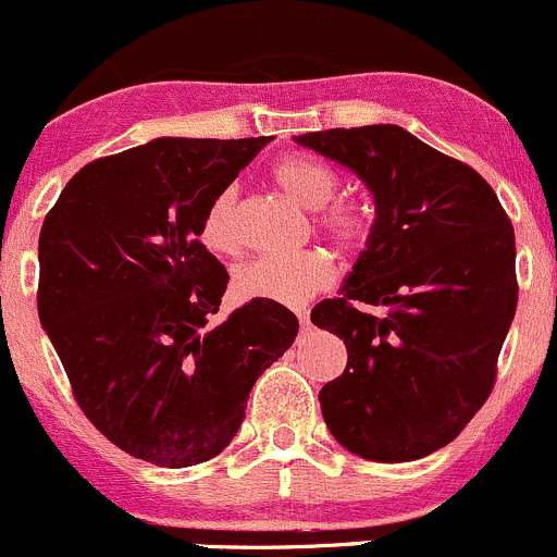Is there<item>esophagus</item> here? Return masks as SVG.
I'll return each instance as SVG.
<instances>
[{
  "label": "esophagus",
  "mask_w": 557,
  "mask_h": 557,
  "mask_svg": "<svg viewBox=\"0 0 557 557\" xmlns=\"http://www.w3.org/2000/svg\"><path fill=\"white\" fill-rule=\"evenodd\" d=\"M297 319H300L302 330H308V311H306V308H297Z\"/></svg>",
  "instance_id": "obj_1"
}]
</instances>
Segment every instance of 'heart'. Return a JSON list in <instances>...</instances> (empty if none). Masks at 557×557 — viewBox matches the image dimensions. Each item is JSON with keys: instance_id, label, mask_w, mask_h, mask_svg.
<instances>
[{"instance_id": "b5f03b06", "label": "heart", "mask_w": 557, "mask_h": 557, "mask_svg": "<svg viewBox=\"0 0 557 557\" xmlns=\"http://www.w3.org/2000/svg\"><path fill=\"white\" fill-rule=\"evenodd\" d=\"M276 185L306 209H320L321 231L330 233L346 249L362 246L372 227V214L359 200H337L326 206L337 193V174L321 160L308 154H286L273 165ZM200 240L214 255H236L240 249L236 227V187H222L200 216ZM335 268L321 249H306L297 255H268L246 262L233 276L236 295L244 300H265L278 306H300L308 297L330 286Z\"/></svg>"}]
</instances>
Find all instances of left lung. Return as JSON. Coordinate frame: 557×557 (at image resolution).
I'll use <instances>...</instances> for the list:
<instances>
[{"mask_svg":"<svg viewBox=\"0 0 557 557\" xmlns=\"http://www.w3.org/2000/svg\"><path fill=\"white\" fill-rule=\"evenodd\" d=\"M295 141L354 171L375 200L341 297L311 311L348 351L343 375L319 392L321 416L357 456L416 461L453 443L496 381L518 308L512 222L478 171L399 125Z\"/></svg>","mask_w":557,"mask_h":557,"instance_id":"8db88e82","label":"left lung"}]
</instances>
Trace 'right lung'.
<instances>
[{
    "mask_svg": "<svg viewBox=\"0 0 557 557\" xmlns=\"http://www.w3.org/2000/svg\"><path fill=\"white\" fill-rule=\"evenodd\" d=\"M268 141L160 136L79 169L45 216L42 330L88 421L141 461L220 456L300 330L265 300L209 321L231 276L200 244V216Z\"/></svg>",
    "mask_w": 557,
    "mask_h": 557,
    "instance_id": "add662e5",
    "label": "right lung"
}]
</instances>
